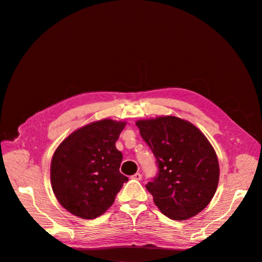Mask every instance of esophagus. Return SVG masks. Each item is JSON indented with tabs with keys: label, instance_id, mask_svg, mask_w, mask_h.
Returning <instances> with one entry per match:
<instances>
[{
	"label": "esophagus",
	"instance_id": "1",
	"mask_svg": "<svg viewBox=\"0 0 262 262\" xmlns=\"http://www.w3.org/2000/svg\"><path fill=\"white\" fill-rule=\"evenodd\" d=\"M132 178L133 180H136V181H141V178H142V175L138 172V173H136V174H134L133 176H132Z\"/></svg>",
	"mask_w": 262,
	"mask_h": 262
}]
</instances>
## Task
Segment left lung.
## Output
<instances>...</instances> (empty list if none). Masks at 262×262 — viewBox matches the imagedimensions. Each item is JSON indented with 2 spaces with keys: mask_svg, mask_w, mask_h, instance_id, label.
<instances>
[{
  "mask_svg": "<svg viewBox=\"0 0 262 262\" xmlns=\"http://www.w3.org/2000/svg\"><path fill=\"white\" fill-rule=\"evenodd\" d=\"M136 125L152 149L158 173L145 186L168 217L184 221L212 200L220 176L214 149L193 124L173 116L139 120Z\"/></svg>",
  "mask_w": 262,
  "mask_h": 262,
  "instance_id": "8db88e82",
  "label": "left lung"
}]
</instances>
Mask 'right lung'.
I'll use <instances>...</instances> for the list:
<instances>
[{
  "mask_svg": "<svg viewBox=\"0 0 262 262\" xmlns=\"http://www.w3.org/2000/svg\"><path fill=\"white\" fill-rule=\"evenodd\" d=\"M125 122L110 119L82 126L59 144L51 162V184L63 208L81 219L103 214L115 202L123 184L122 153L116 141Z\"/></svg>",
  "mask_w": 262,
  "mask_h": 262,
  "instance_id": "right-lung-1",
  "label": "right lung"
}]
</instances>
